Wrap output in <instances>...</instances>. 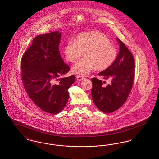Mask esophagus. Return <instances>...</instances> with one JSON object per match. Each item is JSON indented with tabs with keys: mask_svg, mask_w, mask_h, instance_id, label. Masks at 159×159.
I'll return each instance as SVG.
<instances>
[{
	"mask_svg": "<svg viewBox=\"0 0 159 159\" xmlns=\"http://www.w3.org/2000/svg\"><path fill=\"white\" fill-rule=\"evenodd\" d=\"M83 79L84 77L82 76H79V75L76 76V79L77 81H81L82 80H83Z\"/></svg>",
	"mask_w": 159,
	"mask_h": 159,
	"instance_id": "1",
	"label": "esophagus"
}]
</instances>
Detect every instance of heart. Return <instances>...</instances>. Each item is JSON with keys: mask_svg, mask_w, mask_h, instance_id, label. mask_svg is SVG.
Returning <instances> with one entry per match:
<instances>
[{"mask_svg": "<svg viewBox=\"0 0 159 159\" xmlns=\"http://www.w3.org/2000/svg\"><path fill=\"white\" fill-rule=\"evenodd\" d=\"M84 52V57L73 67L76 74L86 75L95 68L103 71L116 60L117 52L106 35L98 31L83 33L77 36L75 42H68L63 48L65 59L68 62H76Z\"/></svg>", "mask_w": 159, "mask_h": 159, "instance_id": "obj_1", "label": "heart"}]
</instances>
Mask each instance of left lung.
<instances>
[{"instance_id": "left-lung-1", "label": "left lung", "mask_w": 159, "mask_h": 159, "mask_svg": "<svg viewBox=\"0 0 159 159\" xmlns=\"http://www.w3.org/2000/svg\"><path fill=\"white\" fill-rule=\"evenodd\" d=\"M120 51L113 64L99 73L98 76L111 79L110 84L104 86L96 77L92 79V98L96 107L101 111L112 113L120 108L128 99L135 77L134 57L127 47L117 38Z\"/></svg>"}]
</instances>
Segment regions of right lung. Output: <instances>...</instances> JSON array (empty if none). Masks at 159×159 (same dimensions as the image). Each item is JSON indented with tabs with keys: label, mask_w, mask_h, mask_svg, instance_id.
<instances>
[{
	"label": "right lung",
	"mask_w": 159,
	"mask_h": 159,
	"mask_svg": "<svg viewBox=\"0 0 159 159\" xmlns=\"http://www.w3.org/2000/svg\"><path fill=\"white\" fill-rule=\"evenodd\" d=\"M61 36L58 31L38 35L21 61V77L27 93L42 110L53 114L59 113L66 106L68 89L76 78H58L70 70L59 51Z\"/></svg>",
	"instance_id": "1"
}]
</instances>
